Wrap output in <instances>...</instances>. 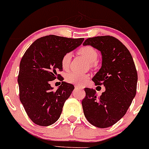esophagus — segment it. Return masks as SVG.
<instances>
[{"label": "esophagus", "mask_w": 149, "mask_h": 149, "mask_svg": "<svg viewBox=\"0 0 149 149\" xmlns=\"http://www.w3.org/2000/svg\"><path fill=\"white\" fill-rule=\"evenodd\" d=\"M75 88H80V89H82V87H81V86H75Z\"/></svg>", "instance_id": "34e87169"}]
</instances>
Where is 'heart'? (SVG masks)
I'll return each mask as SVG.
<instances>
[{"label": "heart", "mask_w": 149, "mask_h": 149, "mask_svg": "<svg viewBox=\"0 0 149 149\" xmlns=\"http://www.w3.org/2000/svg\"><path fill=\"white\" fill-rule=\"evenodd\" d=\"M78 54L88 61L91 64L96 63L98 58V51L91 45H85L80 47L78 51ZM71 61V54L67 52L63 56L61 60V64L63 68L66 69L69 67ZM88 79V75L85 73H79L77 72H70L66 77V80L70 83L76 84L78 86L84 85Z\"/></svg>", "instance_id": "obj_1"}]
</instances>
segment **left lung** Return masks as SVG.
Segmentation results:
<instances>
[{
	"mask_svg": "<svg viewBox=\"0 0 149 149\" xmlns=\"http://www.w3.org/2000/svg\"><path fill=\"white\" fill-rule=\"evenodd\" d=\"M101 51L102 67L92 78L95 85L105 87L99 98L95 90L86 88L82 101L85 117L98 128L111 127L126 114L136 94L137 71L130 52L113 36L88 38L83 43Z\"/></svg>",
	"mask_w": 149,
	"mask_h": 149,
	"instance_id": "8db88e82",
	"label": "left lung"
}]
</instances>
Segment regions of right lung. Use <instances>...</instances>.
Instances as JSON below:
<instances>
[{
  "label": "right lung",
  "mask_w": 149,
  "mask_h": 149,
  "mask_svg": "<svg viewBox=\"0 0 149 149\" xmlns=\"http://www.w3.org/2000/svg\"><path fill=\"white\" fill-rule=\"evenodd\" d=\"M84 38H70L50 35L38 38L29 46L19 63L18 84L19 99L26 113L36 124L47 127L59 119L73 85L63 82L61 60L65 54L82 43ZM62 81L56 91L50 82Z\"/></svg>",
  "instance_id": "1"
}]
</instances>
